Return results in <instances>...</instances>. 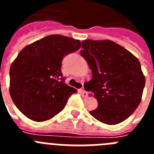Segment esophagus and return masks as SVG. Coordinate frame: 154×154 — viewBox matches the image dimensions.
Masks as SVG:
<instances>
[{"label":"esophagus","mask_w":154,"mask_h":154,"mask_svg":"<svg viewBox=\"0 0 154 154\" xmlns=\"http://www.w3.org/2000/svg\"><path fill=\"white\" fill-rule=\"evenodd\" d=\"M79 92H80V94H81L82 96V97L85 98V97H87V96H88V92H87L86 91L84 90L83 89H80Z\"/></svg>","instance_id":"1"}]
</instances>
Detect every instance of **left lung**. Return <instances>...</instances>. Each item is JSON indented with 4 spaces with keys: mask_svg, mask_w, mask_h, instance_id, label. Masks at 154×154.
Returning a JSON list of instances; mask_svg holds the SVG:
<instances>
[{
    "mask_svg": "<svg viewBox=\"0 0 154 154\" xmlns=\"http://www.w3.org/2000/svg\"><path fill=\"white\" fill-rule=\"evenodd\" d=\"M80 54L89 64L92 78L85 90L94 93L98 107L89 113L108 125L127 119L141 101L145 85L139 60L125 48L109 40H85Z\"/></svg>",
    "mask_w": 154,
    "mask_h": 154,
    "instance_id": "left-lung-1",
    "label": "left lung"
}]
</instances>
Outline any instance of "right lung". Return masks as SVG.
<instances>
[{
  "mask_svg": "<svg viewBox=\"0 0 154 154\" xmlns=\"http://www.w3.org/2000/svg\"><path fill=\"white\" fill-rule=\"evenodd\" d=\"M80 47L79 40L51 35L20 51L11 65L10 94L25 116L42 122L65 108L69 96L76 90L65 83L61 70L62 59Z\"/></svg>",
  "mask_w": 154,
  "mask_h": 154,
  "instance_id": "obj_1",
  "label": "right lung"
}]
</instances>
